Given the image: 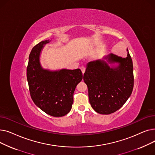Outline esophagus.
I'll return each mask as SVG.
<instances>
[{"mask_svg": "<svg viewBox=\"0 0 155 155\" xmlns=\"http://www.w3.org/2000/svg\"><path fill=\"white\" fill-rule=\"evenodd\" d=\"M80 69H81V70H82V73H85V69H86V68H85V67H84V66H82V67H80Z\"/></svg>", "mask_w": 155, "mask_h": 155, "instance_id": "obj_1", "label": "esophagus"}]
</instances>
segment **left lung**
Returning a JSON list of instances; mask_svg holds the SVG:
<instances>
[{
  "mask_svg": "<svg viewBox=\"0 0 155 155\" xmlns=\"http://www.w3.org/2000/svg\"><path fill=\"white\" fill-rule=\"evenodd\" d=\"M126 58L110 54L87 63L84 80L92 107L101 114H110L125 104L134 87L133 64L128 50ZM118 63L117 67L109 64Z\"/></svg>",
  "mask_w": 155,
  "mask_h": 155,
  "instance_id": "8db88e82",
  "label": "left lung"
}]
</instances>
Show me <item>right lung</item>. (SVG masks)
Listing matches in <instances>:
<instances>
[{"instance_id":"right-lung-1","label":"right lung","mask_w":155,"mask_h":155,"mask_svg":"<svg viewBox=\"0 0 155 155\" xmlns=\"http://www.w3.org/2000/svg\"><path fill=\"white\" fill-rule=\"evenodd\" d=\"M50 41H41L29 54L27 79L31 99L36 105L47 114L62 117L70 111L73 93L82 80L80 69L51 71L42 68L39 56L44 45Z\"/></svg>"}]
</instances>
